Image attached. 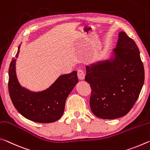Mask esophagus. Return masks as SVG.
Segmentation results:
<instances>
[{"label":"esophagus","mask_w":150,"mask_h":150,"mask_svg":"<svg viewBox=\"0 0 150 150\" xmlns=\"http://www.w3.org/2000/svg\"><path fill=\"white\" fill-rule=\"evenodd\" d=\"M78 78L80 80H84L85 78V73L82 70H78Z\"/></svg>","instance_id":"34e87169"}]
</instances>
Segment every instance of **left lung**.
Listing matches in <instances>:
<instances>
[{
    "mask_svg": "<svg viewBox=\"0 0 150 150\" xmlns=\"http://www.w3.org/2000/svg\"><path fill=\"white\" fill-rule=\"evenodd\" d=\"M113 53L109 60L86 67L85 80L91 89L90 108L103 119L127 115L137 101L144 82L140 51L125 31L119 33Z\"/></svg>",
    "mask_w": 150,
    "mask_h": 150,
    "instance_id": "1",
    "label": "left lung"
}]
</instances>
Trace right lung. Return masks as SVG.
<instances>
[{"label": "right lung", "instance_id": "obj_1", "mask_svg": "<svg viewBox=\"0 0 150 150\" xmlns=\"http://www.w3.org/2000/svg\"><path fill=\"white\" fill-rule=\"evenodd\" d=\"M16 62V58H13L8 71V91L15 108L23 117L35 122L50 123L59 120L64 112L68 96L78 82L76 71L60 76L45 90L33 92L22 87L18 82Z\"/></svg>", "mask_w": 150, "mask_h": 150}]
</instances>
